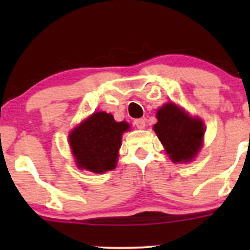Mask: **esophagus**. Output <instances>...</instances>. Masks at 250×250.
I'll list each match as a JSON object with an SVG mask.
<instances>
[{"label":"esophagus","mask_w":250,"mask_h":250,"mask_svg":"<svg viewBox=\"0 0 250 250\" xmlns=\"http://www.w3.org/2000/svg\"><path fill=\"white\" fill-rule=\"evenodd\" d=\"M134 125L135 127L139 128V129H143V128H145L146 120L145 118H137V120H134Z\"/></svg>","instance_id":"1"}]
</instances>
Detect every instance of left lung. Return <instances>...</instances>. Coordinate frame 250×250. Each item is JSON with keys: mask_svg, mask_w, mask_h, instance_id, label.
Segmentation results:
<instances>
[{"mask_svg": "<svg viewBox=\"0 0 250 250\" xmlns=\"http://www.w3.org/2000/svg\"><path fill=\"white\" fill-rule=\"evenodd\" d=\"M157 120L153 129L173 162H188L192 160L202 146L204 135L202 121L190 117L173 103L166 104L158 110Z\"/></svg>", "mask_w": 250, "mask_h": 250, "instance_id": "obj_1", "label": "left lung"}]
</instances>
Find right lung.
Here are the masks:
<instances>
[{
    "label": "right lung",
    "mask_w": 250,
    "mask_h": 250,
    "mask_svg": "<svg viewBox=\"0 0 250 250\" xmlns=\"http://www.w3.org/2000/svg\"><path fill=\"white\" fill-rule=\"evenodd\" d=\"M127 122H116L111 113L94 112L70 134V146L82 169L104 173L115 169Z\"/></svg>",
    "instance_id": "right-lung-1"
}]
</instances>
